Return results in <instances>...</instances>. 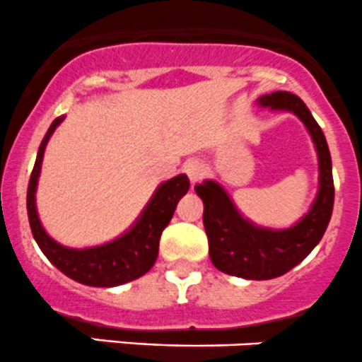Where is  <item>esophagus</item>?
<instances>
[{
	"mask_svg": "<svg viewBox=\"0 0 362 362\" xmlns=\"http://www.w3.org/2000/svg\"><path fill=\"white\" fill-rule=\"evenodd\" d=\"M184 173L187 175L189 180H191V184H196V182H199L203 177H205L206 170H205V166H203L202 160L191 159L184 164Z\"/></svg>",
	"mask_w": 362,
	"mask_h": 362,
	"instance_id": "obj_1",
	"label": "esophagus"
}]
</instances>
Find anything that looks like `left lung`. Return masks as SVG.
I'll return each mask as SVG.
<instances>
[{
    "mask_svg": "<svg viewBox=\"0 0 362 362\" xmlns=\"http://www.w3.org/2000/svg\"><path fill=\"white\" fill-rule=\"evenodd\" d=\"M259 106L292 111L313 138L320 164V189L310 214L288 230H265L237 212L224 189L209 180L194 185L203 199V224L209 237V255L224 274L244 279H272L299 265L324 237L334 205V182L327 141L306 104L288 92H274L258 99Z\"/></svg>",
    "mask_w": 362,
    "mask_h": 362,
    "instance_id": "left-lung-1",
    "label": "left lung"
}]
</instances>
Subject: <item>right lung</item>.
I'll list each match as a JSON object with an SVG mask.
<instances>
[{
	"instance_id": "add662e5",
	"label": "right lung",
	"mask_w": 362,
	"mask_h": 362,
	"mask_svg": "<svg viewBox=\"0 0 362 362\" xmlns=\"http://www.w3.org/2000/svg\"><path fill=\"white\" fill-rule=\"evenodd\" d=\"M62 120L63 118H56L49 127L38 148L37 160L28 184L26 206L31 233L49 262L74 281L88 286H106V288L134 281L146 274L156 263L163 230L173 217L178 199L189 191L191 182L185 175H178L159 185L138 223L117 240L88 249L63 247L45 233L35 209V189H37L45 145Z\"/></svg>"
}]
</instances>
